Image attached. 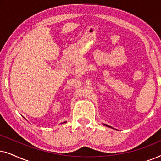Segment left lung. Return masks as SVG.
Segmentation results:
<instances>
[{"label": "left lung", "mask_w": 161, "mask_h": 161, "mask_svg": "<svg viewBox=\"0 0 161 161\" xmlns=\"http://www.w3.org/2000/svg\"><path fill=\"white\" fill-rule=\"evenodd\" d=\"M103 125H105V126H106V127H111V128H113V127H111V126H109V125H105V124H103Z\"/></svg>", "instance_id": "8db88e82"}]
</instances>
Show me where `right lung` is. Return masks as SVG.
Segmentation results:
<instances>
[{"label": "right lung", "mask_w": 161, "mask_h": 161, "mask_svg": "<svg viewBox=\"0 0 161 161\" xmlns=\"http://www.w3.org/2000/svg\"><path fill=\"white\" fill-rule=\"evenodd\" d=\"M66 122H63V123H66Z\"/></svg>", "instance_id": "right-lung-1"}]
</instances>
